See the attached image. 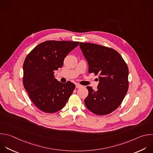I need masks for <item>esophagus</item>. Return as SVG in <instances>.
Masks as SVG:
<instances>
[{"instance_id": "esophagus-1", "label": "esophagus", "mask_w": 153, "mask_h": 153, "mask_svg": "<svg viewBox=\"0 0 153 153\" xmlns=\"http://www.w3.org/2000/svg\"><path fill=\"white\" fill-rule=\"evenodd\" d=\"M82 86L81 85H80V84H79V83H76V88H81Z\"/></svg>"}]
</instances>
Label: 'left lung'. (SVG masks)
<instances>
[{"instance_id":"obj_1","label":"left lung","mask_w":153,"mask_h":153,"mask_svg":"<svg viewBox=\"0 0 153 153\" xmlns=\"http://www.w3.org/2000/svg\"><path fill=\"white\" fill-rule=\"evenodd\" d=\"M88 63V71L98 74L97 91L87 86L86 107L92 113L105 115L121 104L128 88V68L120 54L113 48L101 45L80 42Z\"/></svg>"}]
</instances>
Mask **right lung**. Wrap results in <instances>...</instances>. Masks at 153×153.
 Listing matches in <instances>:
<instances>
[{"label":"right lung","instance_id":"right-lung-1","mask_svg":"<svg viewBox=\"0 0 153 153\" xmlns=\"http://www.w3.org/2000/svg\"><path fill=\"white\" fill-rule=\"evenodd\" d=\"M77 41H44L36 45L23 64V83L33 103L46 113H55L66 105L76 86L62 83L54 76L67 55L79 45Z\"/></svg>","mask_w":153,"mask_h":153}]
</instances>
